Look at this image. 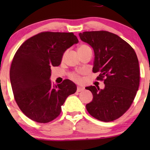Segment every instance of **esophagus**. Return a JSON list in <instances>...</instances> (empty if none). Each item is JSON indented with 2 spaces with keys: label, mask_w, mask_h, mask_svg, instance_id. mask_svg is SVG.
<instances>
[{
  "label": "esophagus",
  "mask_w": 150,
  "mask_h": 150,
  "mask_svg": "<svg viewBox=\"0 0 150 150\" xmlns=\"http://www.w3.org/2000/svg\"><path fill=\"white\" fill-rule=\"evenodd\" d=\"M84 89H85V88H84V87H77V92H81V91H83Z\"/></svg>",
  "instance_id": "34e87169"
}]
</instances>
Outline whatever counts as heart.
<instances>
[{"mask_svg":"<svg viewBox=\"0 0 150 150\" xmlns=\"http://www.w3.org/2000/svg\"><path fill=\"white\" fill-rule=\"evenodd\" d=\"M86 47H88L87 45H85V44L81 45V46H79V50H80V49H83L84 48H86ZM69 77H70V79L71 80H73V81H74L76 82H80L81 81V77H80V76L76 72L71 73L70 75H69Z\"/></svg>","mask_w":150,"mask_h":150,"instance_id":"heart-1","label":"heart"}]
</instances>
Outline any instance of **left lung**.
Segmentation results:
<instances>
[{"mask_svg":"<svg viewBox=\"0 0 150 150\" xmlns=\"http://www.w3.org/2000/svg\"><path fill=\"white\" fill-rule=\"evenodd\" d=\"M79 36L93 48V71L100 72L96 79L105 85L104 89L95 86L85 88L93 96L86 108L94 118L112 122L128 110L138 91L140 71L136 52L120 37L106 30L85 31Z\"/></svg>","mask_w":150,"mask_h":150,"instance_id":"left-lung-1","label":"left lung"}]
</instances>
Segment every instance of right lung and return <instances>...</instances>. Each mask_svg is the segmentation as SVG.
Here are the masks:
<instances>
[{"label": "right lung", "instance_id": "1", "mask_svg": "<svg viewBox=\"0 0 150 150\" xmlns=\"http://www.w3.org/2000/svg\"><path fill=\"white\" fill-rule=\"evenodd\" d=\"M79 42L73 33L42 32L26 40L16 51L10 68L14 98L30 120L48 123L61 112L66 98L76 91L68 79L51 84L52 66L61 64L63 53Z\"/></svg>", "mask_w": 150, "mask_h": 150}]
</instances>
